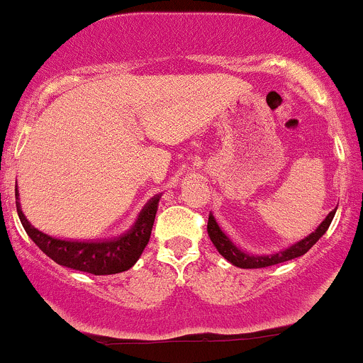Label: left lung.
Listing matches in <instances>:
<instances>
[{"label": "left lung", "instance_id": "obj_1", "mask_svg": "<svg viewBox=\"0 0 363 363\" xmlns=\"http://www.w3.org/2000/svg\"><path fill=\"white\" fill-rule=\"evenodd\" d=\"M333 215H335V211H330L328 217L321 222V225H319V228L315 229L312 235H308L307 238L302 240V242L295 243V245L289 247V249L282 250V252H279V254H274V256H249V254H245L243 250L236 249V247L231 243V240H229L228 236L220 231L218 224L215 222L213 215H210V217H208V235H210L211 242H213V245L217 247L218 252H220L222 256L229 261V263L235 264V267H238V268H267V267H274V264L284 263V261L295 259V257L303 256V254L307 252V250L311 249V247L314 245V243L318 242L323 235H325L326 229H328V225L332 224Z\"/></svg>", "mask_w": 363, "mask_h": 363}]
</instances>
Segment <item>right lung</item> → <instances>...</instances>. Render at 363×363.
<instances>
[{
    "instance_id": "1",
    "label": "right lung",
    "mask_w": 363,
    "mask_h": 363,
    "mask_svg": "<svg viewBox=\"0 0 363 363\" xmlns=\"http://www.w3.org/2000/svg\"><path fill=\"white\" fill-rule=\"evenodd\" d=\"M16 206L21 224L26 229L28 236L52 261H56L61 267L74 268V270L86 272V274L113 275L134 267L145 247L148 245L153 222H155L157 206H159V196L153 197L143 208L138 222L127 235L111 240V242H68V240L52 238V236L38 231L26 220L24 213L21 211L19 201H16Z\"/></svg>"
}]
</instances>
